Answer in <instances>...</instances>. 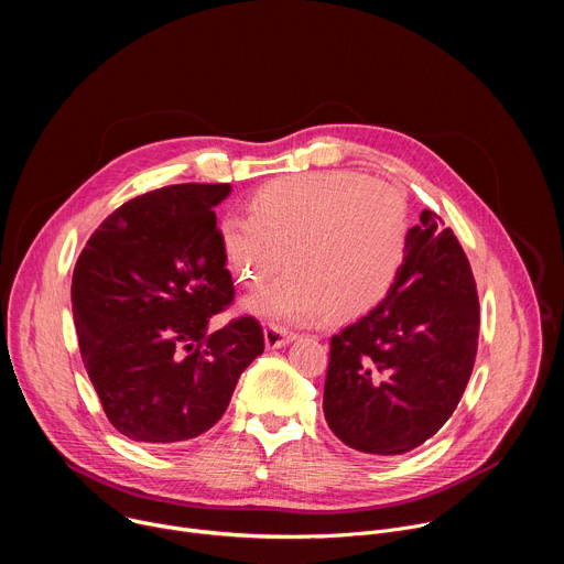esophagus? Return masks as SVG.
I'll list each match as a JSON object with an SVG mask.
<instances>
[{"label":"esophagus","instance_id":"esophagus-1","mask_svg":"<svg viewBox=\"0 0 564 564\" xmlns=\"http://www.w3.org/2000/svg\"><path fill=\"white\" fill-rule=\"evenodd\" d=\"M263 337H265V346L274 350V348H281V346L290 344L296 335H294V333H288V330L281 328V326H268V328L263 330Z\"/></svg>","mask_w":564,"mask_h":564}]
</instances>
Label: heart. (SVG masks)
<instances>
[{"label": "heart", "instance_id": "heart-1", "mask_svg": "<svg viewBox=\"0 0 564 564\" xmlns=\"http://www.w3.org/2000/svg\"><path fill=\"white\" fill-rule=\"evenodd\" d=\"M404 194L352 172L288 176L261 187L250 216H225L220 250L231 274L259 288L285 261L290 270L252 294L246 310L279 324L328 314L355 318L397 283L411 246Z\"/></svg>", "mask_w": 564, "mask_h": 564}]
</instances>
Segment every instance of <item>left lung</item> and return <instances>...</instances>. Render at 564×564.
<instances>
[{
    "label": "left lung",
    "instance_id": "1",
    "mask_svg": "<svg viewBox=\"0 0 564 564\" xmlns=\"http://www.w3.org/2000/svg\"><path fill=\"white\" fill-rule=\"evenodd\" d=\"M479 301L470 263L442 218L424 209L397 283L330 339L324 415L350 448L401 455L433 437L473 372Z\"/></svg>",
    "mask_w": 564,
    "mask_h": 564
}]
</instances>
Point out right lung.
Segmentation results:
<instances>
[{
    "instance_id": "right-lung-1",
    "label": "right lung",
    "mask_w": 564,
    "mask_h": 564,
    "mask_svg": "<svg viewBox=\"0 0 564 564\" xmlns=\"http://www.w3.org/2000/svg\"><path fill=\"white\" fill-rule=\"evenodd\" d=\"M229 192L185 183L135 196L75 263L79 355L105 415L133 442L176 444L209 431L265 348L254 316L207 333L234 299L214 214Z\"/></svg>"
}]
</instances>
